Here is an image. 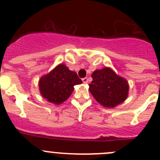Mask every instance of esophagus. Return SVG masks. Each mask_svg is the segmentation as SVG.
Wrapping results in <instances>:
<instances>
[{"label": "esophagus", "instance_id": "esophagus-1", "mask_svg": "<svg viewBox=\"0 0 160 160\" xmlns=\"http://www.w3.org/2000/svg\"><path fill=\"white\" fill-rule=\"evenodd\" d=\"M82 80H83V82L84 83H88V79L87 78V77H84V78L82 79Z\"/></svg>", "mask_w": 160, "mask_h": 160}]
</instances>
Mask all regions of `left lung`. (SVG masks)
Wrapping results in <instances>:
<instances>
[{
    "mask_svg": "<svg viewBox=\"0 0 160 160\" xmlns=\"http://www.w3.org/2000/svg\"><path fill=\"white\" fill-rule=\"evenodd\" d=\"M89 90L97 101L106 108H114L126 100L128 81L109 67L93 71Z\"/></svg>",
    "mask_w": 160,
    "mask_h": 160,
    "instance_id": "obj_1",
    "label": "left lung"
}]
</instances>
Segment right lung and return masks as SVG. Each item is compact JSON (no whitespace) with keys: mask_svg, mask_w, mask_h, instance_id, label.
I'll list each match as a JSON object with an SVG mask.
<instances>
[{"mask_svg":"<svg viewBox=\"0 0 160 160\" xmlns=\"http://www.w3.org/2000/svg\"><path fill=\"white\" fill-rule=\"evenodd\" d=\"M82 83L77 72L61 63L40 78L38 87L43 98L49 102L59 104L70 98L75 85Z\"/></svg>","mask_w":160,"mask_h":160,"instance_id":"add662e5","label":"right lung"}]
</instances>
